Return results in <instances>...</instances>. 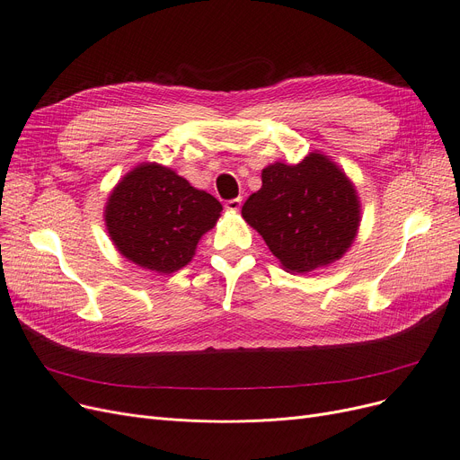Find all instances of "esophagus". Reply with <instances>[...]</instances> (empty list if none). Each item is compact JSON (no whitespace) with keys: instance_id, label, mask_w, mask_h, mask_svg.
Instances as JSON below:
<instances>
[{"instance_id":"34e87169","label":"esophagus","mask_w":460,"mask_h":460,"mask_svg":"<svg viewBox=\"0 0 460 460\" xmlns=\"http://www.w3.org/2000/svg\"><path fill=\"white\" fill-rule=\"evenodd\" d=\"M239 208H242V199H234V200H228V202H226V209L232 211V213L239 211Z\"/></svg>"}]
</instances>
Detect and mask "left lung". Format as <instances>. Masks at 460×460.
<instances>
[{"mask_svg": "<svg viewBox=\"0 0 460 460\" xmlns=\"http://www.w3.org/2000/svg\"><path fill=\"white\" fill-rule=\"evenodd\" d=\"M242 215L290 273H309L341 260L352 247L361 204L342 168L320 151L297 164L261 170V187Z\"/></svg>", "mask_w": 460, "mask_h": 460, "instance_id": "left-lung-1", "label": "left lung"}]
</instances>
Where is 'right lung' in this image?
I'll list each match as a JSON object with an SVG mask.
<instances>
[{"label":"right lung","instance_id":"add662e5","mask_svg":"<svg viewBox=\"0 0 460 460\" xmlns=\"http://www.w3.org/2000/svg\"><path fill=\"white\" fill-rule=\"evenodd\" d=\"M223 206L176 170L142 163L118 181L104 206L114 247L133 264L170 275L185 268Z\"/></svg>","mask_w":460,"mask_h":460}]
</instances>
